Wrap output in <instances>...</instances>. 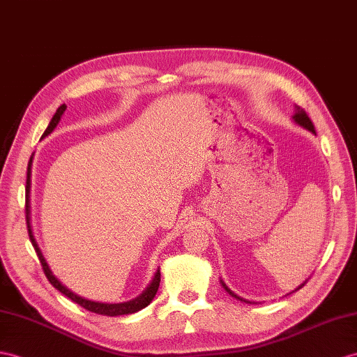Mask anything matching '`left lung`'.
<instances>
[{
  "label": "left lung",
  "mask_w": 357,
  "mask_h": 357,
  "mask_svg": "<svg viewBox=\"0 0 357 357\" xmlns=\"http://www.w3.org/2000/svg\"><path fill=\"white\" fill-rule=\"evenodd\" d=\"M292 121H294V123L295 124H297V126H300V127H303V128H306V130H309V132L312 133V135H317L315 133V127H314V124H312V121L309 119V116H307V113L306 112H304L303 109H300L298 106H295V113H294V116H292ZM221 282V286H222V288L225 289V292H229L230 295H231V297L233 298H236V300H241V301H244V303H251V301H248V300H245V298H242V297H239V295H236V294H234L230 288H229V286L227 284H225L222 280H220ZM304 283H306V282H304ZM304 283H301L300 286H298V288L297 289H295V291H298L300 288H303V286H304Z\"/></svg>",
  "instance_id": "8db88e82"
}]
</instances>
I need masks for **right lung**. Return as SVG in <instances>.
I'll use <instances>...</instances> for the list:
<instances>
[{
  "label": "right lung",
  "mask_w": 357,
  "mask_h": 357,
  "mask_svg": "<svg viewBox=\"0 0 357 357\" xmlns=\"http://www.w3.org/2000/svg\"><path fill=\"white\" fill-rule=\"evenodd\" d=\"M66 110V106L65 104H62L60 106L56 113L53 119L50 121V124L47 127L45 132H43L42 137H47L48 135L53 133V130L57 127L60 118H62V115ZM31 165H33V155L30 158V162H29V168H27V185H25V212H27V227H29V236H30V241L31 244L34 247V250H36V255L40 260V265L43 268V273H45L48 282L54 286V288L57 291L62 292L63 295H66L68 298H71L74 303L80 304L82 307H84L86 310L89 312H93V314H98V315H106V317H119V315H130V314H135V312H139L141 309L146 307L149 304L153 301V298L155 297V292H158L159 289V284H160V269H158L155 271L154 277L151 283L146 286V289L139 295V297L130 300V301H124V303H101V301H92V300H88L84 297H80V295H77L75 292H73L71 289H68L66 286L60 282L57 277L53 274V271H51L45 257H43L42 251L38 245L36 239H34L33 236V230H31V225H30V188H31Z\"/></svg>",
  "instance_id": "add662e5"
}]
</instances>
